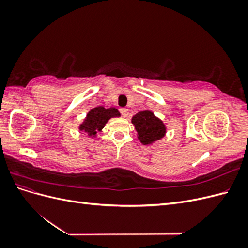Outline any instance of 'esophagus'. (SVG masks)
<instances>
[{
  "instance_id": "34e87169",
  "label": "esophagus",
  "mask_w": 248,
  "mask_h": 248,
  "mask_svg": "<svg viewBox=\"0 0 248 248\" xmlns=\"http://www.w3.org/2000/svg\"><path fill=\"white\" fill-rule=\"evenodd\" d=\"M120 112H121V115L124 117V118H126L127 116H128V114H129V111H128V109L127 108H120Z\"/></svg>"
}]
</instances>
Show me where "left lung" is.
<instances>
[{
	"instance_id": "1",
	"label": "left lung",
	"mask_w": 248,
	"mask_h": 248,
	"mask_svg": "<svg viewBox=\"0 0 248 248\" xmlns=\"http://www.w3.org/2000/svg\"><path fill=\"white\" fill-rule=\"evenodd\" d=\"M131 122L139 133V140L144 145L152 144L166 134V126L150 110L138 112L132 117Z\"/></svg>"
}]
</instances>
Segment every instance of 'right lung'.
I'll return each mask as SVG.
<instances>
[{
	"instance_id": "right-lung-1",
	"label": "right lung",
	"mask_w": 248,
	"mask_h": 248,
	"mask_svg": "<svg viewBox=\"0 0 248 248\" xmlns=\"http://www.w3.org/2000/svg\"><path fill=\"white\" fill-rule=\"evenodd\" d=\"M114 117H120V112L117 108L97 107L88 112L84 123L79 126V130L86 131L90 137H94L97 131H100L108 120Z\"/></svg>"
}]
</instances>
